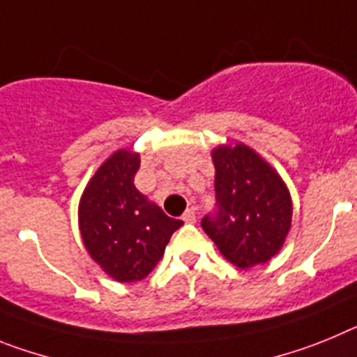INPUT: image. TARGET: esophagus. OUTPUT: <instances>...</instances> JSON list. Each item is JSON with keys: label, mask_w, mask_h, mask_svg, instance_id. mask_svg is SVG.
Returning a JSON list of instances; mask_svg holds the SVG:
<instances>
[{"label": "esophagus", "mask_w": 357, "mask_h": 357, "mask_svg": "<svg viewBox=\"0 0 357 357\" xmlns=\"http://www.w3.org/2000/svg\"><path fill=\"white\" fill-rule=\"evenodd\" d=\"M183 221H185V222H196V210L188 208L187 212L183 213Z\"/></svg>", "instance_id": "1"}]
</instances>
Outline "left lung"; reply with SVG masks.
Instances as JSON below:
<instances>
[{"label": "left lung", "mask_w": 357, "mask_h": 357, "mask_svg": "<svg viewBox=\"0 0 357 357\" xmlns=\"http://www.w3.org/2000/svg\"><path fill=\"white\" fill-rule=\"evenodd\" d=\"M215 213L201 226L226 260L241 269L266 264L280 252L291 228L293 203L278 172L244 144L212 151Z\"/></svg>", "instance_id": "obj_1"}]
</instances>
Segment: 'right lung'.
Here are the masks:
<instances>
[{
    "label": "right lung",
    "mask_w": 357,
    "mask_h": 357,
    "mask_svg": "<svg viewBox=\"0 0 357 357\" xmlns=\"http://www.w3.org/2000/svg\"><path fill=\"white\" fill-rule=\"evenodd\" d=\"M140 154L120 149L98 167L79 204V228L91 259L116 282H138L156 268L183 221L135 187Z\"/></svg>",
    "instance_id": "obj_1"
}]
</instances>
